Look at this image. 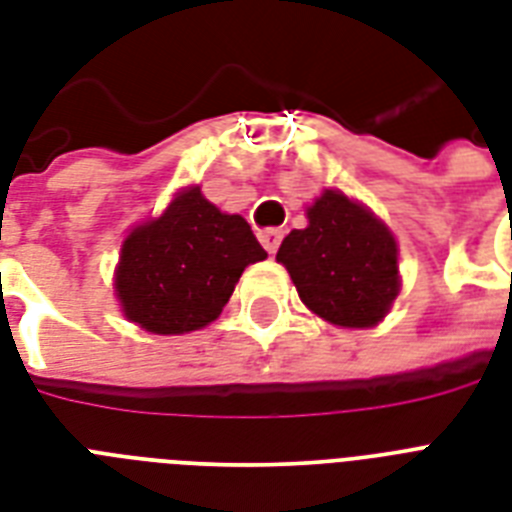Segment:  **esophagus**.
Returning <instances> with one entry per match:
<instances>
[{
  "label": "esophagus",
  "mask_w": 512,
  "mask_h": 512,
  "mask_svg": "<svg viewBox=\"0 0 512 512\" xmlns=\"http://www.w3.org/2000/svg\"><path fill=\"white\" fill-rule=\"evenodd\" d=\"M281 239H284V231H281V228H265V231H260V244H263L271 255L279 249Z\"/></svg>",
  "instance_id": "34e87169"
}]
</instances>
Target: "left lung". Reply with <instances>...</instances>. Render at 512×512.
<instances>
[{
	"label": "left lung",
	"mask_w": 512,
	"mask_h": 512,
	"mask_svg": "<svg viewBox=\"0 0 512 512\" xmlns=\"http://www.w3.org/2000/svg\"><path fill=\"white\" fill-rule=\"evenodd\" d=\"M297 295L316 316L345 329H369L396 300L398 247L388 225L340 191L308 207V228L292 231L276 255Z\"/></svg>",
	"instance_id": "1"
}]
</instances>
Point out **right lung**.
<instances>
[{
  "instance_id": "right-lung-1",
  "label": "right lung",
  "mask_w": 512,
  "mask_h": 512,
  "mask_svg": "<svg viewBox=\"0 0 512 512\" xmlns=\"http://www.w3.org/2000/svg\"><path fill=\"white\" fill-rule=\"evenodd\" d=\"M241 215H225L185 188L162 215L132 228L116 265L124 316L154 335H185L223 313L244 268L265 260Z\"/></svg>"
}]
</instances>
